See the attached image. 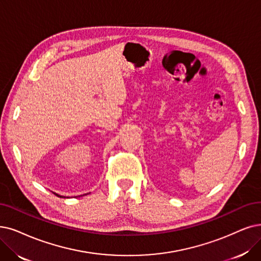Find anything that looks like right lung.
Instances as JSON below:
<instances>
[{
	"instance_id": "1",
	"label": "right lung",
	"mask_w": 261,
	"mask_h": 261,
	"mask_svg": "<svg viewBox=\"0 0 261 261\" xmlns=\"http://www.w3.org/2000/svg\"><path fill=\"white\" fill-rule=\"evenodd\" d=\"M58 195V194H57ZM58 196H60V195H58ZM60 197H62V196H60Z\"/></svg>"
}]
</instances>
